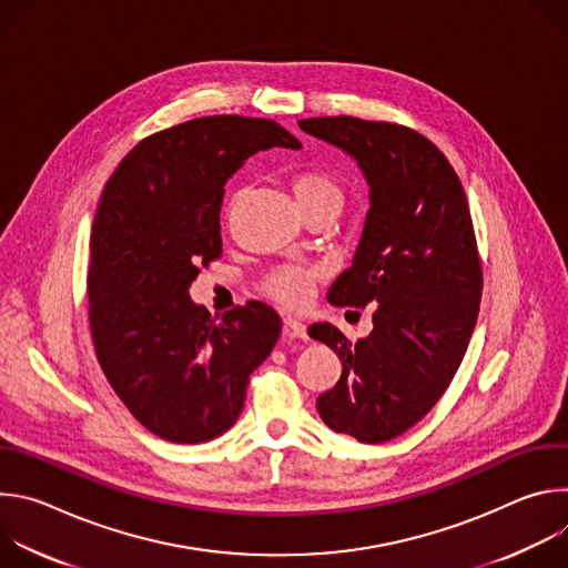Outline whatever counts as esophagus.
<instances>
[{
  "label": "esophagus",
  "instance_id": "esophagus-1",
  "mask_svg": "<svg viewBox=\"0 0 568 568\" xmlns=\"http://www.w3.org/2000/svg\"><path fill=\"white\" fill-rule=\"evenodd\" d=\"M283 333H285V335H290V337L307 339V328H305V323H301L298 318H292V316H285V318H283Z\"/></svg>",
  "mask_w": 568,
  "mask_h": 568
}]
</instances>
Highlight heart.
Here are the masks:
<instances>
[{"label": "heart", "mask_w": 568, "mask_h": 568, "mask_svg": "<svg viewBox=\"0 0 568 568\" xmlns=\"http://www.w3.org/2000/svg\"><path fill=\"white\" fill-rule=\"evenodd\" d=\"M294 193L305 211L316 206H337L344 204L342 186L326 173L321 171H301L292 180ZM318 272L312 267H281L272 272L263 285V290L287 307H301L312 292Z\"/></svg>", "instance_id": "b5f03b06"}]
</instances>
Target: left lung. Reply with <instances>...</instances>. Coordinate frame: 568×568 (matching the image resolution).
I'll return each instance as SVG.
<instances>
[{
  "instance_id": "obj_1",
  "label": "left lung",
  "mask_w": 568,
  "mask_h": 568,
  "mask_svg": "<svg viewBox=\"0 0 568 568\" xmlns=\"http://www.w3.org/2000/svg\"><path fill=\"white\" fill-rule=\"evenodd\" d=\"M298 125L348 152L371 186L353 265L328 301L373 305V331L353 344L331 323L310 328L342 359L316 409L337 434L386 443L432 412L476 326L483 272L467 197L447 156L412 128L355 116Z\"/></svg>"
}]
</instances>
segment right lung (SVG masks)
I'll use <instances>...</instances> for the list:
<instances>
[{"instance_id":"add662e5","label":"right lung","mask_w":568,"mask_h":568,"mask_svg":"<svg viewBox=\"0 0 568 568\" xmlns=\"http://www.w3.org/2000/svg\"><path fill=\"white\" fill-rule=\"evenodd\" d=\"M270 148L301 141L270 119L202 116L139 141L105 184L90 237V328L99 364L154 436L197 445L240 416L247 382L281 335L258 301L215 323L189 296L222 256L226 180Z\"/></svg>"}]
</instances>
